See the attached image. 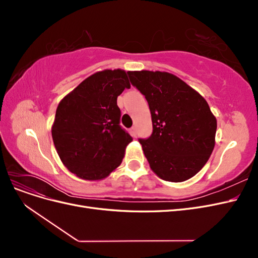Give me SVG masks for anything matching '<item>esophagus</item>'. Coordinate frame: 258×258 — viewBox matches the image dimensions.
Returning a JSON list of instances; mask_svg holds the SVG:
<instances>
[{
	"mask_svg": "<svg viewBox=\"0 0 258 258\" xmlns=\"http://www.w3.org/2000/svg\"><path fill=\"white\" fill-rule=\"evenodd\" d=\"M130 131H131V136H132V137H136V136H137V127H136V126L132 127Z\"/></svg>",
	"mask_w": 258,
	"mask_h": 258,
	"instance_id": "esophagus-1",
	"label": "esophagus"
}]
</instances>
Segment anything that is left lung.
Segmentation results:
<instances>
[{
	"label": "left lung",
	"mask_w": 258,
	"mask_h": 258,
	"mask_svg": "<svg viewBox=\"0 0 258 258\" xmlns=\"http://www.w3.org/2000/svg\"><path fill=\"white\" fill-rule=\"evenodd\" d=\"M145 96L153 134L139 141L153 172L169 182L196 175L215 146L217 122L206 99L177 76L160 71H129Z\"/></svg>",
	"instance_id": "1"
}]
</instances>
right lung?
<instances>
[{
	"mask_svg": "<svg viewBox=\"0 0 258 258\" xmlns=\"http://www.w3.org/2000/svg\"><path fill=\"white\" fill-rule=\"evenodd\" d=\"M130 88L126 71L90 75L60 101L51 127L52 141L70 172L99 181L119 167L132 138L120 126L117 97Z\"/></svg>",
	"mask_w": 258,
	"mask_h": 258,
	"instance_id": "obj_1",
	"label": "right lung"
}]
</instances>
